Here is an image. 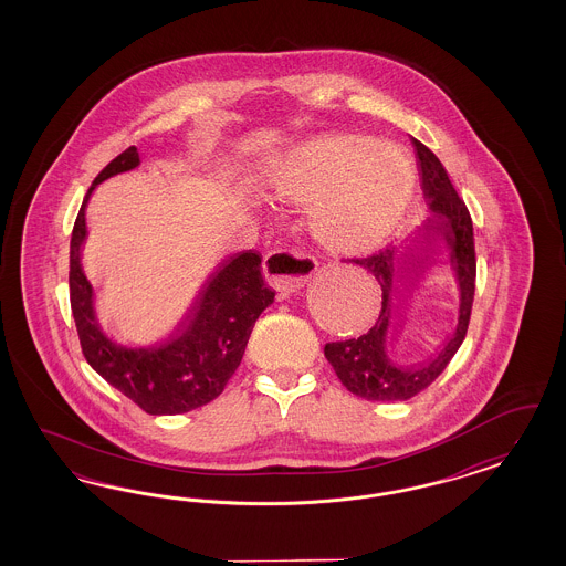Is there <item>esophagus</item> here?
<instances>
[{
	"mask_svg": "<svg viewBox=\"0 0 566 566\" xmlns=\"http://www.w3.org/2000/svg\"><path fill=\"white\" fill-rule=\"evenodd\" d=\"M313 272H315V259L301 251L277 249L263 261V274L275 291L282 294L301 291Z\"/></svg>",
	"mask_w": 566,
	"mask_h": 566,
	"instance_id": "1",
	"label": "esophagus"
}]
</instances>
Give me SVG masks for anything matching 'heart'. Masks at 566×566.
I'll use <instances>...</instances> for the list:
<instances>
[{"label":"heart","mask_w":566,"mask_h":566,"mask_svg":"<svg viewBox=\"0 0 566 566\" xmlns=\"http://www.w3.org/2000/svg\"><path fill=\"white\" fill-rule=\"evenodd\" d=\"M275 197L311 206L313 237L338 255H369L411 211L417 170L392 143L329 133L296 145L272 178Z\"/></svg>","instance_id":"heart-1"}]
</instances>
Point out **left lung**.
<instances>
[{"instance_id":"8db88e82","label":"left lung","mask_w":566,"mask_h":566,"mask_svg":"<svg viewBox=\"0 0 566 566\" xmlns=\"http://www.w3.org/2000/svg\"><path fill=\"white\" fill-rule=\"evenodd\" d=\"M415 140L421 161L423 195L429 216L405 247H392L367 259H353L376 275L381 286V313L367 334L344 343H329L324 355L344 388L365 400H409L440 376L461 348L475 294L473 222L463 199L452 187L442 161ZM455 274L460 303L458 322L433 354L417 364L394 360V343L408 323L411 294L442 258Z\"/></svg>"}]
</instances>
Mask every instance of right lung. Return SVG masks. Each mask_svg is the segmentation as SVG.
Here are the masks:
<instances>
[{
  "label": "right lung",
  "instance_id": "1",
  "mask_svg": "<svg viewBox=\"0 0 566 566\" xmlns=\"http://www.w3.org/2000/svg\"><path fill=\"white\" fill-rule=\"evenodd\" d=\"M140 166L137 147L112 159L86 192L70 240V307L88 365L149 415H180L222 395L239 369L259 315L275 292L261 274V255L242 251L223 259L199 286L185 317L151 346H128L103 329L95 289L83 270L86 203L103 180Z\"/></svg>",
  "mask_w": 566,
  "mask_h": 566
}]
</instances>
